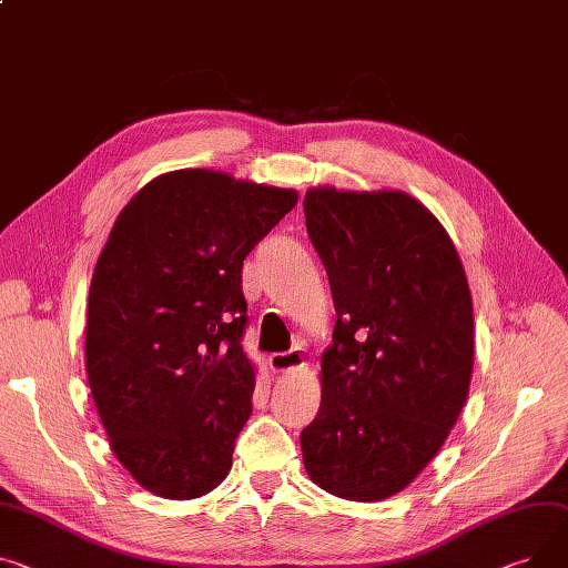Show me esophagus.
<instances>
[{
	"mask_svg": "<svg viewBox=\"0 0 568 568\" xmlns=\"http://www.w3.org/2000/svg\"><path fill=\"white\" fill-rule=\"evenodd\" d=\"M306 363V354L301 347L292 349V352H281V354H272L270 356V365L272 369L276 372H290V369H296Z\"/></svg>",
	"mask_w": 568,
	"mask_h": 568,
	"instance_id": "obj_1",
	"label": "esophagus"
}]
</instances>
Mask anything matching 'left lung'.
<instances>
[{
  "label": "left lung",
  "instance_id": "8db88e82",
  "mask_svg": "<svg viewBox=\"0 0 568 568\" xmlns=\"http://www.w3.org/2000/svg\"><path fill=\"white\" fill-rule=\"evenodd\" d=\"M304 212L337 313L304 466L331 496L379 503L425 470L466 404L468 278L443 223L402 189L311 186Z\"/></svg>",
  "mask_w": 568,
  "mask_h": 568
}]
</instances>
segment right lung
Instances as JSON below:
<instances>
[{
    "label": "right lung",
    "mask_w": 568,
    "mask_h": 568,
    "mask_svg": "<svg viewBox=\"0 0 568 568\" xmlns=\"http://www.w3.org/2000/svg\"><path fill=\"white\" fill-rule=\"evenodd\" d=\"M296 201V189L178 169L113 223L89 290L87 374L113 455L150 494L194 500L231 473L255 390L242 264Z\"/></svg>",
    "instance_id": "1"
}]
</instances>
